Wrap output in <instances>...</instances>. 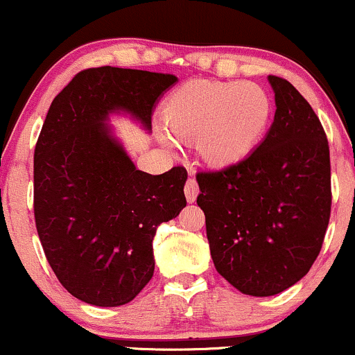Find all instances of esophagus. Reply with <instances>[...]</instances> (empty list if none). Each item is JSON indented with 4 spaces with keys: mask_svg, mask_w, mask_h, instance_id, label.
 I'll list each match as a JSON object with an SVG mask.
<instances>
[{
    "mask_svg": "<svg viewBox=\"0 0 355 355\" xmlns=\"http://www.w3.org/2000/svg\"><path fill=\"white\" fill-rule=\"evenodd\" d=\"M184 194H186V200H188L189 203H194V201H196L198 194H200V188H198L196 179H188V181H186Z\"/></svg>",
    "mask_w": 355,
    "mask_h": 355,
    "instance_id": "1",
    "label": "esophagus"
}]
</instances>
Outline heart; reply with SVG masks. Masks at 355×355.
I'll use <instances>...</instances> for the list:
<instances>
[{
	"label": "heart",
	"instance_id": "b5f03b06",
	"mask_svg": "<svg viewBox=\"0 0 355 355\" xmlns=\"http://www.w3.org/2000/svg\"><path fill=\"white\" fill-rule=\"evenodd\" d=\"M270 112L269 94L255 83L193 79L167 96L161 118L171 139L194 140L201 161L223 169L252 154Z\"/></svg>",
	"mask_w": 355,
	"mask_h": 355
}]
</instances>
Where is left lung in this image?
<instances>
[{"instance_id":"left-lung-1","label":"left lung","mask_w":355,"mask_h":355,"mask_svg":"<svg viewBox=\"0 0 355 355\" xmlns=\"http://www.w3.org/2000/svg\"><path fill=\"white\" fill-rule=\"evenodd\" d=\"M276 113L249 157L196 176L216 270L240 293L272 296L313 266L330 220L325 130L295 86L269 76Z\"/></svg>"}]
</instances>
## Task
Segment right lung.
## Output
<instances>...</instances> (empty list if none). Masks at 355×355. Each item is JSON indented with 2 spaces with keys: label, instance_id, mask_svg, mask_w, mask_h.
Here are the masks:
<instances>
[{
  "label": "right lung",
  "instance_id": "add662e5",
  "mask_svg": "<svg viewBox=\"0 0 355 355\" xmlns=\"http://www.w3.org/2000/svg\"><path fill=\"white\" fill-rule=\"evenodd\" d=\"M176 76L121 67L81 71L52 101L33 157V211L45 257L85 303L120 306L154 276L157 227L186 207L188 173L135 167L106 125L125 112L152 130Z\"/></svg>",
  "mask_w": 355,
  "mask_h": 355
}]
</instances>
